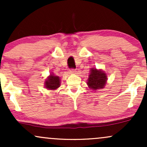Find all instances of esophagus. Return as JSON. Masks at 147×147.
I'll list each match as a JSON object with an SVG mask.
<instances>
[{"mask_svg":"<svg viewBox=\"0 0 147 147\" xmlns=\"http://www.w3.org/2000/svg\"><path fill=\"white\" fill-rule=\"evenodd\" d=\"M69 73L70 74H73V73H75L76 72V70L75 69H74V68H71V69H70V70H69Z\"/></svg>","mask_w":147,"mask_h":147,"instance_id":"1","label":"esophagus"}]
</instances>
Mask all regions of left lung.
I'll return each mask as SVG.
<instances>
[{"label":"left lung","mask_w":147,"mask_h":147,"mask_svg":"<svg viewBox=\"0 0 147 147\" xmlns=\"http://www.w3.org/2000/svg\"><path fill=\"white\" fill-rule=\"evenodd\" d=\"M107 77L102 70H97L96 68L91 70L89 78L88 79V85L90 88L93 90L102 89L105 86Z\"/></svg>","instance_id":"8db88e82"}]
</instances>
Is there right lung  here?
Listing matches in <instances>:
<instances>
[{"instance_id":"1","label":"right lung","mask_w":147,"mask_h":147,"mask_svg":"<svg viewBox=\"0 0 147 147\" xmlns=\"http://www.w3.org/2000/svg\"><path fill=\"white\" fill-rule=\"evenodd\" d=\"M45 86L49 90H55L60 86V79L59 77L50 75L45 81Z\"/></svg>"}]
</instances>
